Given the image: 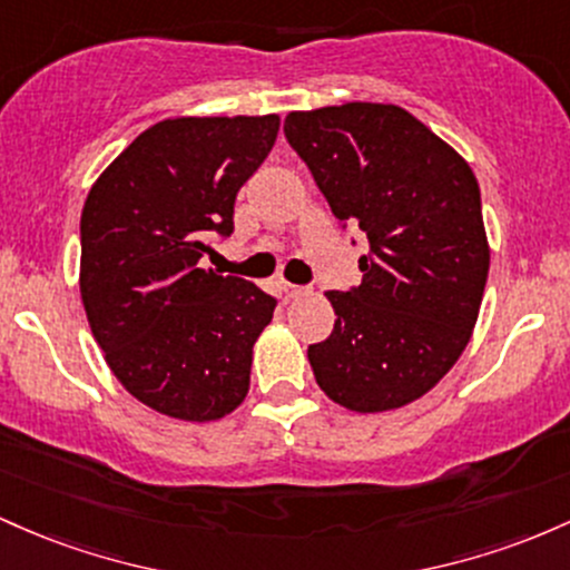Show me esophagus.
I'll use <instances>...</instances> for the list:
<instances>
[{"label":"esophagus","instance_id":"esophagus-1","mask_svg":"<svg viewBox=\"0 0 570 570\" xmlns=\"http://www.w3.org/2000/svg\"><path fill=\"white\" fill-rule=\"evenodd\" d=\"M283 291H285V296H287V298H298V296H304V293H306V287H302V285H291V283H285V285H283Z\"/></svg>","mask_w":570,"mask_h":570}]
</instances>
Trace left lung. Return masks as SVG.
Segmentation results:
<instances>
[{
  "instance_id": "obj_1",
  "label": "left lung",
  "mask_w": 570,
  "mask_h": 570,
  "mask_svg": "<svg viewBox=\"0 0 570 570\" xmlns=\"http://www.w3.org/2000/svg\"><path fill=\"white\" fill-rule=\"evenodd\" d=\"M285 137L331 213L368 239L361 285L325 293L334 331L306 350L317 385L361 414L412 404L476 325L490 247L474 171L395 105L291 112Z\"/></svg>"
}]
</instances>
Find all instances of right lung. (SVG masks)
Masks as SVG:
<instances>
[{"mask_svg":"<svg viewBox=\"0 0 570 570\" xmlns=\"http://www.w3.org/2000/svg\"><path fill=\"white\" fill-rule=\"evenodd\" d=\"M277 115L169 118L88 190L80 296L107 366L166 417H226L250 387L253 344L277 298L204 266L234 202L274 147Z\"/></svg>","mask_w":570,"mask_h":570,"instance_id":"obj_1","label":"right lung"}]
</instances>
